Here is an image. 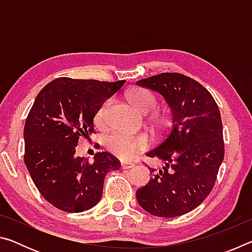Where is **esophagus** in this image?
<instances>
[{
  "label": "esophagus",
  "mask_w": 252,
  "mask_h": 252,
  "mask_svg": "<svg viewBox=\"0 0 252 252\" xmlns=\"http://www.w3.org/2000/svg\"><path fill=\"white\" fill-rule=\"evenodd\" d=\"M134 163H131V162H122L121 163V168L122 169H131V168H133L134 167Z\"/></svg>",
  "instance_id": "1"
}]
</instances>
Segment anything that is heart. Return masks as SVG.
I'll list each match as a JSON object with an SVG mask.
<instances>
[{
	"mask_svg": "<svg viewBox=\"0 0 252 252\" xmlns=\"http://www.w3.org/2000/svg\"><path fill=\"white\" fill-rule=\"evenodd\" d=\"M127 99L131 104L142 114H148L156 108L158 104L157 96L151 91L143 88H134L127 93ZM112 99L105 100L96 109L94 122L97 126H104L108 120V112ZM152 125L158 130H164L169 126L170 119L167 113L156 112L151 118ZM105 146L108 150L114 156L123 160H129L136 152L142 151L149 146V138L146 134L130 135L126 133H113L105 140Z\"/></svg>",
	"mask_w": 252,
	"mask_h": 252,
	"instance_id": "b5f03b06",
	"label": "heart"
}]
</instances>
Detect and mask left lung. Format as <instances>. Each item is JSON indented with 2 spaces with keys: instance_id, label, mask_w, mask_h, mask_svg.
<instances>
[{
  "instance_id": "obj_1",
  "label": "left lung",
  "mask_w": 252,
  "mask_h": 252,
  "mask_svg": "<svg viewBox=\"0 0 252 252\" xmlns=\"http://www.w3.org/2000/svg\"><path fill=\"white\" fill-rule=\"evenodd\" d=\"M136 84L159 92L172 111V126L147 153L165 164L159 171L151 168V180L136 190V200L153 216H182L210 194L223 161L218 104L202 84L181 73L165 72Z\"/></svg>"
}]
</instances>
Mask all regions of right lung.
<instances>
[{"instance_id": "obj_1", "label": "right lung", "mask_w": 252, "mask_h": 252, "mask_svg": "<svg viewBox=\"0 0 252 252\" xmlns=\"http://www.w3.org/2000/svg\"><path fill=\"white\" fill-rule=\"evenodd\" d=\"M125 83L59 78L34 101L24 126V162L40 193L60 210L94 207L105 174L120 169V161L109 152L95 153L90 163L75 156V147L81 136L94 133L96 109Z\"/></svg>"}]
</instances>
